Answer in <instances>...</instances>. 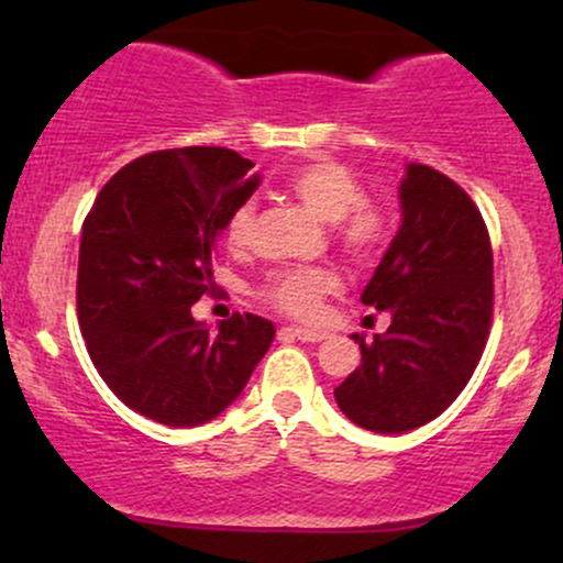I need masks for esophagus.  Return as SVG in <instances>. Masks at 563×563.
Segmentation results:
<instances>
[{"instance_id":"obj_1","label":"esophagus","mask_w":563,"mask_h":563,"mask_svg":"<svg viewBox=\"0 0 563 563\" xmlns=\"http://www.w3.org/2000/svg\"><path fill=\"white\" fill-rule=\"evenodd\" d=\"M280 333H286V335H294V339H299V341H322L325 339V331H312V328H296V325H290V328H283Z\"/></svg>"}]
</instances>
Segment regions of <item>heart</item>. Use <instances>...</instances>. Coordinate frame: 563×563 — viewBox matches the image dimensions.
<instances>
[{
	"mask_svg": "<svg viewBox=\"0 0 563 563\" xmlns=\"http://www.w3.org/2000/svg\"><path fill=\"white\" fill-rule=\"evenodd\" d=\"M286 190L322 222H333V241L352 262L365 264L380 254L386 241V219L378 206L363 198L360 179L331 158L303 161L288 174ZM254 206H241L228 219L224 243L241 251L254 235ZM339 273L331 267H294L273 273L262 283L260 296L269 307L290 318L309 320L320 312L322 299L339 290Z\"/></svg>",
	"mask_w": 563,
	"mask_h": 563,
	"instance_id": "1",
	"label": "heart"
}]
</instances>
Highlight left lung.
<instances>
[{
	"label": "left lung",
	"instance_id": "1",
	"mask_svg": "<svg viewBox=\"0 0 563 563\" xmlns=\"http://www.w3.org/2000/svg\"><path fill=\"white\" fill-rule=\"evenodd\" d=\"M402 224L363 290L391 325L352 333L363 363L335 386L352 423L402 434L434 421L466 389L493 322V249L463 187L423 164L399 183Z\"/></svg>",
	"mask_w": 563,
	"mask_h": 563
}]
</instances>
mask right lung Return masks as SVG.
<instances>
[{"label":"right lung","instance_id":"add662e5","mask_svg":"<svg viewBox=\"0 0 563 563\" xmlns=\"http://www.w3.org/2000/svg\"><path fill=\"white\" fill-rule=\"evenodd\" d=\"M228 147H174L108 179L84 219L76 307L87 352L126 407L190 429L241 397L275 325L232 314L217 333L192 318L214 283L211 254L260 174Z\"/></svg>","mask_w":563,"mask_h":563}]
</instances>
